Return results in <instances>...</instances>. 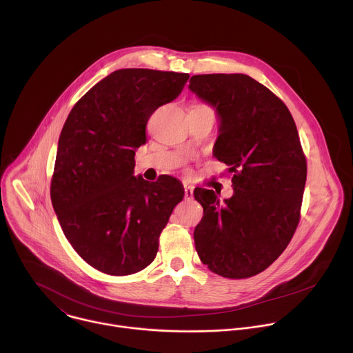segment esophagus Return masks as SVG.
<instances>
[{"instance_id": "34e87169", "label": "esophagus", "mask_w": 353, "mask_h": 353, "mask_svg": "<svg viewBox=\"0 0 353 353\" xmlns=\"http://www.w3.org/2000/svg\"><path fill=\"white\" fill-rule=\"evenodd\" d=\"M192 195H194L192 187L188 185V184H184V198H185V199H191Z\"/></svg>"}]
</instances>
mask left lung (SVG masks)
Returning <instances> with one entry per match:
<instances>
[{
    "instance_id": "8db88e82",
    "label": "left lung",
    "mask_w": 353,
    "mask_h": 353,
    "mask_svg": "<svg viewBox=\"0 0 353 353\" xmlns=\"http://www.w3.org/2000/svg\"><path fill=\"white\" fill-rule=\"evenodd\" d=\"M188 88L218 113L214 152L234 190L225 204L212 190L194 191L204 208L195 250L221 276H254L283 253L299 225L307 163L294 120L275 93L244 74L194 75Z\"/></svg>"
}]
</instances>
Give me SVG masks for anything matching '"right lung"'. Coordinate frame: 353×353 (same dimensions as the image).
<instances>
[{
  "mask_svg": "<svg viewBox=\"0 0 353 353\" xmlns=\"http://www.w3.org/2000/svg\"><path fill=\"white\" fill-rule=\"evenodd\" d=\"M188 74L117 70L90 88L63 127L50 195L61 229L90 267L123 276L157 257L184 188L172 176L134 177L135 149L152 113L181 93Z\"/></svg>",
  "mask_w": 353,
  "mask_h": 353,
  "instance_id": "1",
  "label": "right lung"
}]
</instances>
